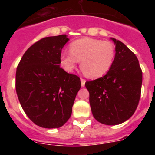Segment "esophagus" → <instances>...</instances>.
<instances>
[{
  "instance_id": "34e87169",
  "label": "esophagus",
  "mask_w": 155,
  "mask_h": 155,
  "mask_svg": "<svg viewBox=\"0 0 155 155\" xmlns=\"http://www.w3.org/2000/svg\"><path fill=\"white\" fill-rule=\"evenodd\" d=\"M85 82H86V81L84 80V79L81 78V86H82V87H84V86L85 85Z\"/></svg>"
}]
</instances>
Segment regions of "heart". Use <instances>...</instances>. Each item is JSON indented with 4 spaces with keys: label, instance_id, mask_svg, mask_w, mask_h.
<instances>
[{
    "label": "heart",
    "instance_id": "b5f03b06",
    "mask_svg": "<svg viewBox=\"0 0 155 155\" xmlns=\"http://www.w3.org/2000/svg\"><path fill=\"white\" fill-rule=\"evenodd\" d=\"M115 57L116 50L111 42L84 37L71 42L70 53H61L60 62L64 71L71 73L80 61L88 78H98L111 69Z\"/></svg>",
    "mask_w": 155,
    "mask_h": 155
}]
</instances>
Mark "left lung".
Returning <instances> with one entry per match:
<instances>
[{
	"label": "left lung",
	"instance_id": "left-lung-1",
	"mask_svg": "<svg viewBox=\"0 0 155 155\" xmlns=\"http://www.w3.org/2000/svg\"><path fill=\"white\" fill-rule=\"evenodd\" d=\"M116 45L114 63L108 73L86 81L94 119L105 125H118L134 113L139 103L142 71L134 53L124 43L111 38Z\"/></svg>",
	"mask_w": 155,
	"mask_h": 155
}]
</instances>
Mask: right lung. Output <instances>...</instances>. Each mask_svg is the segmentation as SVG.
Returning a JSON list of instances; mask_svg holds the SVG:
<instances>
[{
  "mask_svg": "<svg viewBox=\"0 0 155 155\" xmlns=\"http://www.w3.org/2000/svg\"><path fill=\"white\" fill-rule=\"evenodd\" d=\"M67 35L46 37L24 53L16 71L18 98L28 118L39 127H62L69 120L81 81L60 67Z\"/></svg>",
  "mask_w": 155,
  "mask_h": 155,
  "instance_id": "obj_1",
  "label": "right lung"
}]
</instances>
